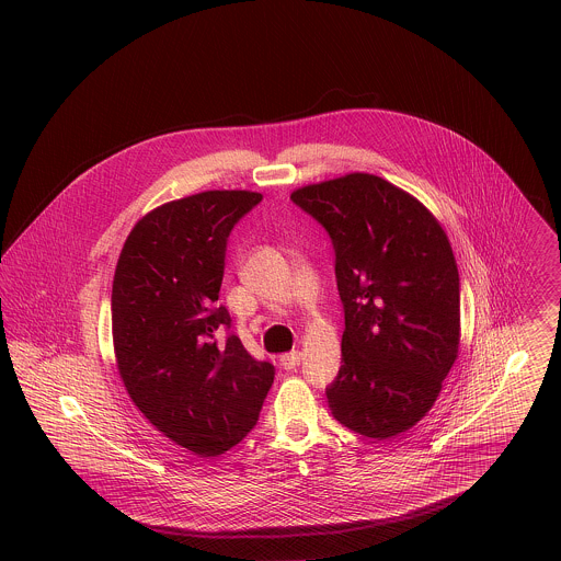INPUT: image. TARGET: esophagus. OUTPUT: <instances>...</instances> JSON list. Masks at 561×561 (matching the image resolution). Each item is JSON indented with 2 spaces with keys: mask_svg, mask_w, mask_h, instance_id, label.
Listing matches in <instances>:
<instances>
[{
  "mask_svg": "<svg viewBox=\"0 0 561 561\" xmlns=\"http://www.w3.org/2000/svg\"><path fill=\"white\" fill-rule=\"evenodd\" d=\"M300 351H290V353H284L282 357H279V364H282V368L284 370H294L298 364H300Z\"/></svg>",
  "mask_w": 561,
  "mask_h": 561,
  "instance_id": "esophagus-1",
  "label": "esophagus"
}]
</instances>
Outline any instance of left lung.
<instances>
[{
	"mask_svg": "<svg viewBox=\"0 0 561 561\" xmlns=\"http://www.w3.org/2000/svg\"><path fill=\"white\" fill-rule=\"evenodd\" d=\"M332 240L345 309L343 366L325 387L345 427L387 439L437 400L460 341V279L442 225L410 193L355 172L296 188Z\"/></svg>",
	"mask_w": 561,
	"mask_h": 561,
	"instance_id": "8db88e82",
	"label": "left lung"
}]
</instances>
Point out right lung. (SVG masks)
<instances>
[{
	"instance_id": "1",
	"label": "right lung",
	"mask_w": 561,
	"mask_h": 561,
	"mask_svg": "<svg viewBox=\"0 0 561 561\" xmlns=\"http://www.w3.org/2000/svg\"><path fill=\"white\" fill-rule=\"evenodd\" d=\"M261 199L204 191L163 204L134 225L115 267L111 328L126 391L153 427L197 456L240 444L275 378L216 302L229 236Z\"/></svg>"
}]
</instances>
